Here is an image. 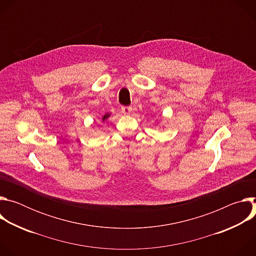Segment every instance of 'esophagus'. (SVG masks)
Instances as JSON below:
<instances>
[{
    "instance_id": "1",
    "label": "esophagus",
    "mask_w": 256,
    "mask_h": 256,
    "mask_svg": "<svg viewBox=\"0 0 256 256\" xmlns=\"http://www.w3.org/2000/svg\"><path fill=\"white\" fill-rule=\"evenodd\" d=\"M122 112L124 114H130L132 112V107L130 106H122Z\"/></svg>"
}]
</instances>
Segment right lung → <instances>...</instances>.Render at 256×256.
<instances>
[{"instance_id":"1","label":"right lung","mask_w":256,"mask_h":256,"mask_svg":"<svg viewBox=\"0 0 256 256\" xmlns=\"http://www.w3.org/2000/svg\"><path fill=\"white\" fill-rule=\"evenodd\" d=\"M109 116H110V114H105V116H103V118H102V120H103V122H104V120H106V118H109Z\"/></svg>"}]
</instances>
